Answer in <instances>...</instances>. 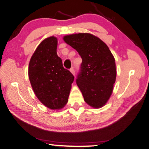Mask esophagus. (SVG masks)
Here are the masks:
<instances>
[{
  "label": "esophagus",
  "instance_id": "34e87169",
  "mask_svg": "<svg viewBox=\"0 0 149 149\" xmlns=\"http://www.w3.org/2000/svg\"><path fill=\"white\" fill-rule=\"evenodd\" d=\"M70 72H71V73H72V74H73L74 75H75V70H74V68L73 67L70 68Z\"/></svg>",
  "mask_w": 149,
  "mask_h": 149
}]
</instances>
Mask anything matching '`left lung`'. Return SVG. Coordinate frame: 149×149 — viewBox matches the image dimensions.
<instances>
[{"label":"left lung","instance_id":"left-lung-1","mask_svg":"<svg viewBox=\"0 0 149 149\" xmlns=\"http://www.w3.org/2000/svg\"><path fill=\"white\" fill-rule=\"evenodd\" d=\"M63 39L82 60L76 82L84 101L93 108H101L112 95L116 79L115 58L111 51L100 38L89 33L70 34Z\"/></svg>","mask_w":149,"mask_h":149}]
</instances>
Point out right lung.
<instances>
[{"label":"right lung","mask_w":149,"mask_h":149,"mask_svg":"<svg viewBox=\"0 0 149 149\" xmlns=\"http://www.w3.org/2000/svg\"><path fill=\"white\" fill-rule=\"evenodd\" d=\"M58 39H44L34 51L29 65V77L33 91L44 105L52 110L67 104L74 77L64 68L58 56Z\"/></svg>","instance_id":"add662e5"}]
</instances>
